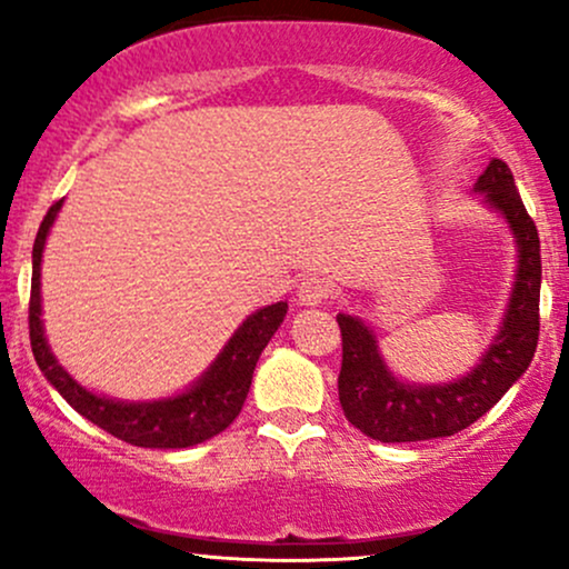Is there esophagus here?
Here are the masks:
<instances>
[{
	"mask_svg": "<svg viewBox=\"0 0 569 569\" xmlns=\"http://www.w3.org/2000/svg\"><path fill=\"white\" fill-rule=\"evenodd\" d=\"M329 283H326L323 278H305L302 283H299V289H297V297H299V302L302 305H307V307H316V305H323L326 299H329Z\"/></svg>",
	"mask_w": 569,
	"mask_h": 569,
	"instance_id": "1",
	"label": "esophagus"
}]
</instances>
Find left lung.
Wrapping results in <instances>:
<instances>
[{
  "mask_svg": "<svg viewBox=\"0 0 569 569\" xmlns=\"http://www.w3.org/2000/svg\"><path fill=\"white\" fill-rule=\"evenodd\" d=\"M476 192L511 227L519 267L498 337L471 375L443 385H409L385 367L375 331L339 312L342 369L339 403L345 417L369 439L385 443L428 441L455 436L487 415L530 367L540 335V238L516 192L511 168L492 160L476 181Z\"/></svg>",
  "mask_w": 569,
  "mask_h": 569,
  "instance_id": "1",
  "label": "left lung"
}]
</instances>
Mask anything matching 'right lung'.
<instances>
[{"instance_id":"add662e5","label":"right lung","mask_w":569,"mask_h":569,"mask_svg":"<svg viewBox=\"0 0 569 569\" xmlns=\"http://www.w3.org/2000/svg\"><path fill=\"white\" fill-rule=\"evenodd\" d=\"M61 202L63 200L50 206L48 217L39 224L34 251H31L29 337L37 367L84 420L117 436V439L133 443V447L184 449L213 439L227 426H232V420L243 409L259 356L278 331V326L283 323L289 305H267L253 316H248L243 326L230 337V342L224 345V350L219 352L217 361L211 363V369L184 393L160 398V401H117V398L90 393L80 382L71 380L67 369L56 361L42 329L39 270H42L44 240H48L50 227L61 211Z\"/></svg>"}]
</instances>
